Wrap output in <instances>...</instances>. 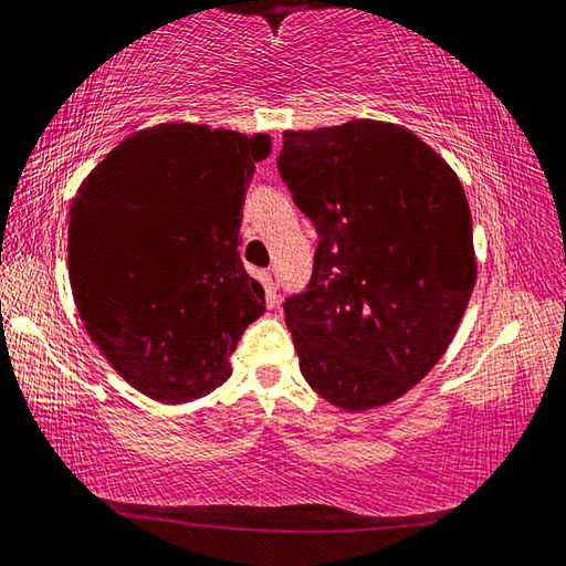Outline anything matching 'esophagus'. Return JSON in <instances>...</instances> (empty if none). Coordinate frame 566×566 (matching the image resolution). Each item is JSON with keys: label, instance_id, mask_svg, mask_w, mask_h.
Returning <instances> with one entry per match:
<instances>
[{"label": "esophagus", "instance_id": "obj_1", "mask_svg": "<svg viewBox=\"0 0 566 566\" xmlns=\"http://www.w3.org/2000/svg\"><path fill=\"white\" fill-rule=\"evenodd\" d=\"M263 281H265V291L271 293L273 298H275L277 283H281V281H277V271H275V268H271V271H265V273H263Z\"/></svg>", "mask_w": 566, "mask_h": 566}]
</instances>
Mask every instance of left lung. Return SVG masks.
<instances>
[{
  "label": "left lung",
  "instance_id": "obj_1",
  "mask_svg": "<svg viewBox=\"0 0 566 566\" xmlns=\"http://www.w3.org/2000/svg\"><path fill=\"white\" fill-rule=\"evenodd\" d=\"M277 168L321 235L308 291L283 305L305 382L348 412L402 398L450 348L478 277L464 186L375 118L285 132Z\"/></svg>",
  "mask_w": 566,
  "mask_h": 566
}]
</instances>
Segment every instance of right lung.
Here are the masks:
<instances>
[{
	"mask_svg": "<svg viewBox=\"0 0 566 566\" xmlns=\"http://www.w3.org/2000/svg\"><path fill=\"white\" fill-rule=\"evenodd\" d=\"M268 156V134L156 124L78 186L66 245L76 311L112 368L151 400L191 402L223 385L238 338L265 311L238 231Z\"/></svg>",
	"mask_w": 566,
	"mask_h": 566,
	"instance_id": "right-lung-1",
	"label": "right lung"
}]
</instances>
